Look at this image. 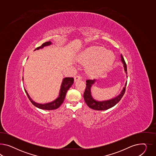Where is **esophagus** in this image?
<instances>
[{
	"instance_id": "esophagus-1",
	"label": "esophagus",
	"mask_w": 156,
	"mask_h": 156,
	"mask_svg": "<svg viewBox=\"0 0 156 156\" xmlns=\"http://www.w3.org/2000/svg\"><path fill=\"white\" fill-rule=\"evenodd\" d=\"M82 79V77L80 76H76V77L74 78V82H76L78 80H80Z\"/></svg>"
}]
</instances>
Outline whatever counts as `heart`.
<instances>
[{
    "label": "heart",
    "mask_w": 156,
    "mask_h": 156,
    "mask_svg": "<svg viewBox=\"0 0 156 156\" xmlns=\"http://www.w3.org/2000/svg\"><path fill=\"white\" fill-rule=\"evenodd\" d=\"M83 63H91L87 68L90 74L95 75L105 72L114 62L115 55L100 46H93L84 50L80 55Z\"/></svg>",
    "instance_id": "b5f03b06"
}]
</instances>
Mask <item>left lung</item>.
Listing matches in <instances>:
<instances>
[{"label": "left lung", "mask_w": 156, "mask_h": 156, "mask_svg": "<svg viewBox=\"0 0 156 156\" xmlns=\"http://www.w3.org/2000/svg\"><path fill=\"white\" fill-rule=\"evenodd\" d=\"M120 58H121V61L123 65V67L124 69V71L126 72V74H127L126 63L122 55H120ZM126 78H127V76H126ZM96 81L97 80H86V87L83 94V98H84V101L86 102V103L90 108H92L93 110H99V111L108 110L110 108L114 107V105H116L122 98V96L124 95L126 91L127 81L126 82L125 86L123 87L122 91L120 92V94H119L118 96L109 100L101 101H97L96 99H95L91 95V89L93 84H95Z\"/></svg>", "instance_id": "left-lung-1"}]
</instances>
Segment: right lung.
<instances>
[{
	"label": "right lung",
	"instance_id": "obj_1",
	"mask_svg": "<svg viewBox=\"0 0 156 156\" xmlns=\"http://www.w3.org/2000/svg\"><path fill=\"white\" fill-rule=\"evenodd\" d=\"M51 44H52V42H51V41L45 42V43L42 44L41 46H39L38 48H37L36 49H35L34 51L38 50L40 49H42V48H44V47L49 46ZM23 80H24V78L23 77ZM73 83H74V78H70V77L64 78L62 80V83H61V88L59 90V95H58V97L55 99L53 101L49 102V103H44V104L38 103H37V102L33 101L32 99L30 97L28 93H27V91L25 89H24V90H25V93L27 94V95L28 98H29L30 101H31V103L35 107H37L40 109H42V110H55V109L58 108L59 106L62 104L68 90L71 87V86H72V84H73Z\"/></svg>",
	"mask_w": 156,
	"mask_h": 156
}]
</instances>
